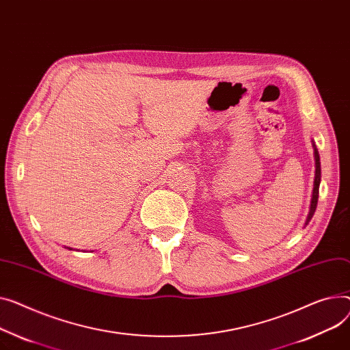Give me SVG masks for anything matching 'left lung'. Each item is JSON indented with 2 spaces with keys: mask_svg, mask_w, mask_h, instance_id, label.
Returning a JSON list of instances; mask_svg holds the SVG:
<instances>
[{
  "mask_svg": "<svg viewBox=\"0 0 350 350\" xmlns=\"http://www.w3.org/2000/svg\"><path fill=\"white\" fill-rule=\"evenodd\" d=\"M312 148H314V159H315V178H314V190H312V198H311V205H310V213L306 221V225H308V222L311 221L315 209H317V204H318V194H319V183H321V161H319V153L318 149L315 146V144L312 142Z\"/></svg>",
  "mask_w": 350,
  "mask_h": 350,
  "instance_id": "8db88e82",
  "label": "left lung"
}]
</instances>
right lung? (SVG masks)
<instances>
[{
    "label": "right lung",
    "mask_w": 350,
    "mask_h": 350,
    "mask_svg": "<svg viewBox=\"0 0 350 350\" xmlns=\"http://www.w3.org/2000/svg\"><path fill=\"white\" fill-rule=\"evenodd\" d=\"M68 249H70V247H68Z\"/></svg>",
    "instance_id": "obj_1"
}]
</instances>
